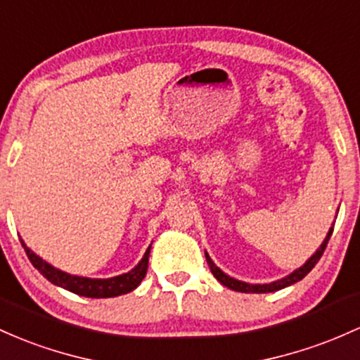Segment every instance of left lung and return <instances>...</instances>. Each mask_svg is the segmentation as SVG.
Here are the masks:
<instances>
[{
	"mask_svg": "<svg viewBox=\"0 0 360 360\" xmlns=\"http://www.w3.org/2000/svg\"><path fill=\"white\" fill-rule=\"evenodd\" d=\"M331 232H333V227L328 231L326 238H325V240H323L321 246L318 248V251H316L314 255L311 256V258L307 259V262L304 263L301 268H297V270L292 271L290 275L283 276V278L276 280V282H271V283H246V282H240V280H236V278H232V276L225 275L224 271L220 270V268L212 262L207 251H205V256H207V263H208V266H210L213 276H215V278L219 280L222 285L229 287L231 290L244 292V294H266V292H275V290H280V289H285V287H289V285H292V283L299 282V280H302L304 276L309 274V271L314 268V264L319 262V258L323 256V252H325L328 240H330V238H331Z\"/></svg>",
	"mask_w": 360,
	"mask_h": 360,
	"instance_id": "1",
	"label": "left lung"
}]
</instances>
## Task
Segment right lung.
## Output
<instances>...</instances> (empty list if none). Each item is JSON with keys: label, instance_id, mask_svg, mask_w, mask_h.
I'll use <instances>...</instances> for the list:
<instances>
[{"label": "right lung", "instance_id": "right-lung-1", "mask_svg": "<svg viewBox=\"0 0 360 360\" xmlns=\"http://www.w3.org/2000/svg\"><path fill=\"white\" fill-rule=\"evenodd\" d=\"M25 250L27 256H29L30 263L41 271V275H44L51 283L54 285L63 287V289L73 292V294L84 295V297H94V299H105V297H116V295L128 294V292L135 290L141 283V280L147 275L148 268V256H150V248L145 251L141 262L136 264L133 270H129L128 274H122L112 278H86V276H77L70 275L66 271L58 270L53 264H49L41 256H37L35 252L27 248V244L23 240H20Z\"/></svg>", "mask_w": 360, "mask_h": 360}]
</instances>
